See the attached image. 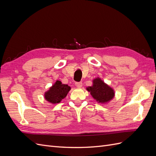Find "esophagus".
<instances>
[{
  "label": "esophagus",
  "mask_w": 156,
  "mask_h": 156,
  "mask_svg": "<svg viewBox=\"0 0 156 156\" xmlns=\"http://www.w3.org/2000/svg\"><path fill=\"white\" fill-rule=\"evenodd\" d=\"M75 86H76L77 88H81L83 86V83L82 82H77L75 83Z\"/></svg>",
  "instance_id": "obj_1"
}]
</instances>
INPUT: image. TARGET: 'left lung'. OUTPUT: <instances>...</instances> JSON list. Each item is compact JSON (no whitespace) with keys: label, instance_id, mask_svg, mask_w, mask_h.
Listing matches in <instances>:
<instances>
[{"label":"left lung","instance_id":"left-lung-1","mask_svg":"<svg viewBox=\"0 0 156 156\" xmlns=\"http://www.w3.org/2000/svg\"><path fill=\"white\" fill-rule=\"evenodd\" d=\"M87 90L90 92L94 99L99 103H106L115 96L114 90L99 77L94 79L92 86L88 87Z\"/></svg>","mask_w":156,"mask_h":156}]
</instances>
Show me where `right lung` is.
Here are the masks:
<instances>
[{
  "instance_id": "right-lung-1",
  "label": "right lung",
  "mask_w": 156,
  "mask_h": 156,
  "mask_svg": "<svg viewBox=\"0 0 156 156\" xmlns=\"http://www.w3.org/2000/svg\"><path fill=\"white\" fill-rule=\"evenodd\" d=\"M70 89L71 87L68 84H64L60 81H56L49 90L45 93V99L51 103L56 104L67 96Z\"/></svg>"
}]
</instances>
